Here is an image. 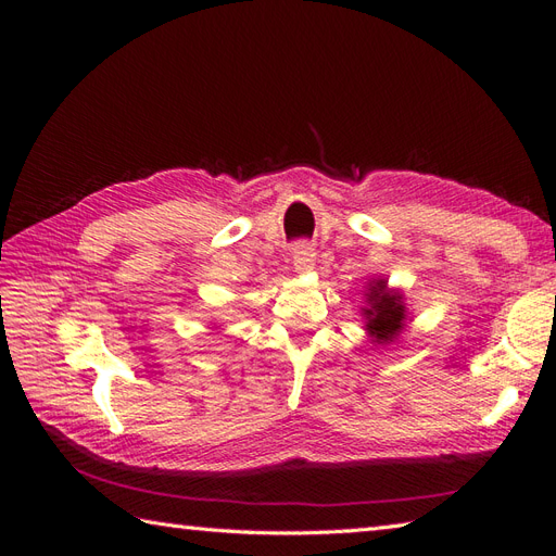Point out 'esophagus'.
I'll use <instances>...</instances> for the list:
<instances>
[{
	"label": "esophagus",
	"instance_id": "1",
	"mask_svg": "<svg viewBox=\"0 0 556 556\" xmlns=\"http://www.w3.org/2000/svg\"><path fill=\"white\" fill-rule=\"evenodd\" d=\"M292 264L296 274H308L315 268V250L311 245H296L294 255H292Z\"/></svg>",
	"mask_w": 556,
	"mask_h": 556
}]
</instances>
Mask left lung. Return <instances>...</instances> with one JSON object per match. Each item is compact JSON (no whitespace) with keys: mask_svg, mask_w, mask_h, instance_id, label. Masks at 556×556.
<instances>
[{"mask_svg":"<svg viewBox=\"0 0 556 556\" xmlns=\"http://www.w3.org/2000/svg\"><path fill=\"white\" fill-rule=\"evenodd\" d=\"M366 306H362L364 329L376 348L394 345L403 329L408 327V306L406 296L399 288H390L382 276H374L366 282Z\"/></svg>","mask_w":556,"mask_h":556,"instance_id":"8db88e82","label":"left lung"}]
</instances>
